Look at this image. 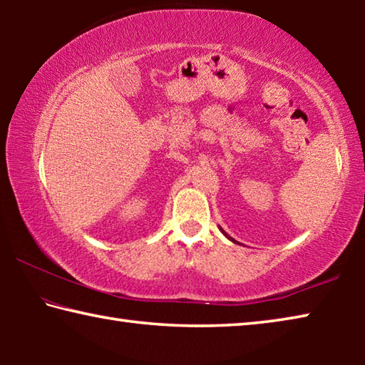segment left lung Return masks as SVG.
<instances>
[{
    "instance_id": "8db88e82",
    "label": "left lung",
    "mask_w": 365,
    "mask_h": 365,
    "mask_svg": "<svg viewBox=\"0 0 365 365\" xmlns=\"http://www.w3.org/2000/svg\"><path fill=\"white\" fill-rule=\"evenodd\" d=\"M224 235H225V237H227V233H225V232H224Z\"/></svg>"
}]
</instances>
